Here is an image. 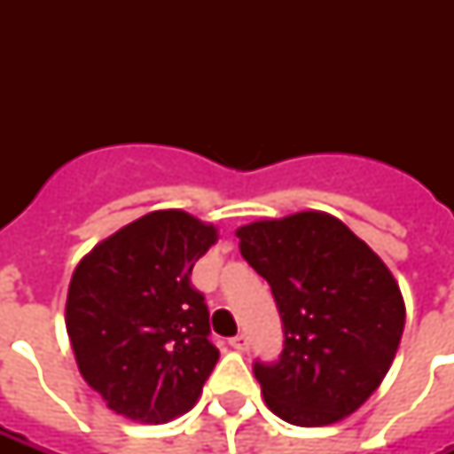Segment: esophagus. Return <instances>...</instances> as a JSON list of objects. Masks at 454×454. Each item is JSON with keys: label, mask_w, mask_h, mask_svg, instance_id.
Listing matches in <instances>:
<instances>
[{"label": "esophagus", "mask_w": 454, "mask_h": 454, "mask_svg": "<svg viewBox=\"0 0 454 454\" xmlns=\"http://www.w3.org/2000/svg\"><path fill=\"white\" fill-rule=\"evenodd\" d=\"M228 344L233 346L235 351H247L249 339H247V334H235V337L231 339V341H228Z\"/></svg>", "instance_id": "esophagus-1"}]
</instances>
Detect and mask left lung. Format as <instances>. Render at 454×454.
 Segmentation results:
<instances>
[{
	"instance_id": "1",
	"label": "left lung",
	"mask_w": 454,
	"mask_h": 454,
	"mask_svg": "<svg viewBox=\"0 0 454 454\" xmlns=\"http://www.w3.org/2000/svg\"><path fill=\"white\" fill-rule=\"evenodd\" d=\"M235 235L283 317L280 360L254 363L270 412L297 427H327L356 412L401 344L405 301L394 273L325 212L254 221Z\"/></svg>"
}]
</instances>
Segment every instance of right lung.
<instances>
[{"label": "right lung", "instance_id": "add662e5", "mask_svg": "<svg viewBox=\"0 0 454 454\" xmlns=\"http://www.w3.org/2000/svg\"><path fill=\"white\" fill-rule=\"evenodd\" d=\"M219 240L181 209L131 221L82 256L67 287L66 330L89 387L131 422L164 424L198 403L219 351L191 285Z\"/></svg>", "mask_w": 454, "mask_h": 454}]
</instances>
